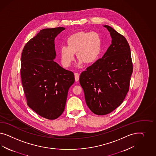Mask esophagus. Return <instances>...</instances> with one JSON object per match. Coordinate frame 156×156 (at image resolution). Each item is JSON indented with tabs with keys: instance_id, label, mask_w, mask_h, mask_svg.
I'll list each match as a JSON object with an SVG mask.
<instances>
[{
	"instance_id": "obj_1",
	"label": "esophagus",
	"mask_w": 156,
	"mask_h": 156,
	"mask_svg": "<svg viewBox=\"0 0 156 156\" xmlns=\"http://www.w3.org/2000/svg\"><path fill=\"white\" fill-rule=\"evenodd\" d=\"M74 76H75V80H76V82L78 81L79 78H80V74L77 73H74Z\"/></svg>"
}]
</instances>
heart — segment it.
<instances>
[{"mask_svg":"<svg viewBox=\"0 0 156 156\" xmlns=\"http://www.w3.org/2000/svg\"><path fill=\"white\" fill-rule=\"evenodd\" d=\"M67 46L61 48L62 65L69 67L74 60V54L80 59L79 64L91 63L96 60L101 47V40L96 33L81 31L74 34L67 39Z\"/></svg>","mask_w":156,"mask_h":156,"instance_id":"obj_1","label":"heart"}]
</instances>
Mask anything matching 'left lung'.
I'll return each mask as SVG.
<instances>
[{
    "instance_id": "obj_1",
    "label": "left lung",
    "mask_w": 156,
    "mask_h": 156,
    "mask_svg": "<svg viewBox=\"0 0 156 156\" xmlns=\"http://www.w3.org/2000/svg\"><path fill=\"white\" fill-rule=\"evenodd\" d=\"M112 42L102 58L80 74V83L90 110L103 115L112 112L127 94L133 73L129 44L124 36L108 25Z\"/></svg>"
}]
</instances>
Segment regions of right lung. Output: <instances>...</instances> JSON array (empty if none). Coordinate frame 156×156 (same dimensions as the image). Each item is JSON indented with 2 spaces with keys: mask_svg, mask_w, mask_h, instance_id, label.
Listing matches in <instances>:
<instances>
[{
  "mask_svg": "<svg viewBox=\"0 0 156 156\" xmlns=\"http://www.w3.org/2000/svg\"><path fill=\"white\" fill-rule=\"evenodd\" d=\"M65 28L41 30L24 46L20 76L27 104L43 118L55 119L63 113L74 74L53 59L56 56L54 39Z\"/></svg>",
  "mask_w": 156,
  "mask_h": 156,
  "instance_id": "1",
  "label": "right lung"
}]
</instances>
